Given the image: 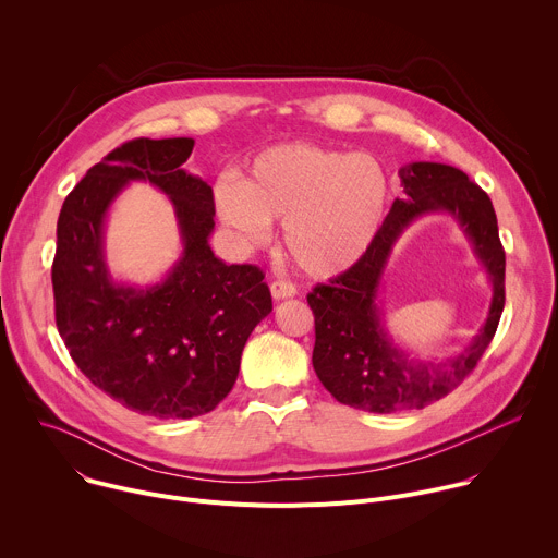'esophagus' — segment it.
Masks as SVG:
<instances>
[{
  "label": "esophagus",
  "instance_id": "1",
  "mask_svg": "<svg viewBox=\"0 0 558 558\" xmlns=\"http://www.w3.org/2000/svg\"><path fill=\"white\" fill-rule=\"evenodd\" d=\"M295 293H298V289H295V284H291V282L276 280V282L271 284V295H274V300H287V298H293Z\"/></svg>",
  "mask_w": 558,
  "mask_h": 558
}]
</instances>
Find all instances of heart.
I'll use <instances>...</instances> for the list:
<instances>
[{"label": "heart", "mask_w": 558, "mask_h": 558, "mask_svg": "<svg viewBox=\"0 0 558 558\" xmlns=\"http://www.w3.org/2000/svg\"><path fill=\"white\" fill-rule=\"evenodd\" d=\"M390 177L379 158L313 143L258 151L243 181L216 187L220 220L247 245L284 222V250L311 278H333L357 265L386 222Z\"/></svg>", "instance_id": "b5f03b06"}]
</instances>
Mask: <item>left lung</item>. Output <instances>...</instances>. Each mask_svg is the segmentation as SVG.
I'll return each instance as SVG.
<instances>
[{"instance_id":"left-lung-1","label":"left lung","mask_w":558,"mask_h":558,"mask_svg":"<svg viewBox=\"0 0 558 558\" xmlns=\"http://www.w3.org/2000/svg\"><path fill=\"white\" fill-rule=\"evenodd\" d=\"M400 179L404 198H395L368 254L306 295L315 315V375L340 404L381 415L424 409L452 392L493 342L506 304V254L488 194L444 163H409L400 168ZM426 213L458 220L494 284L487 325L461 354L441 363L411 361L397 350L383 329L376 300L393 243Z\"/></svg>"}]
</instances>
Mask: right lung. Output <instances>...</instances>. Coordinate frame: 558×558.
Returning a JSON list of instances; mask_svg holds the SVG:
<instances>
[{
    "instance_id": "1",
    "label": "right lung",
    "mask_w": 558,
    "mask_h": 558,
    "mask_svg": "<svg viewBox=\"0 0 558 558\" xmlns=\"http://www.w3.org/2000/svg\"><path fill=\"white\" fill-rule=\"evenodd\" d=\"M194 138H134L112 149L65 196L52 263L54 320L70 357L121 407L156 420L214 411L231 390L247 338L271 313L265 274L214 256L211 187L183 170ZM132 180L173 203L184 252L156 286L117 283L102 229Z\"/></svg>"
}]
</instances>
